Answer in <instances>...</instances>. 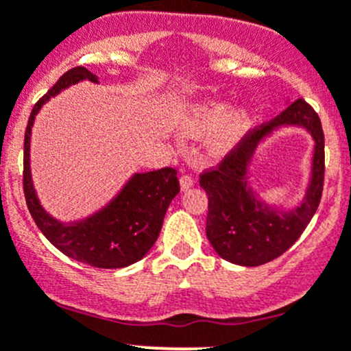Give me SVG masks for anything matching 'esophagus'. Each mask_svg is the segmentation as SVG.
Here are the masks:
<instances>
[{"label": "esophagus", "mask_w": 351, "mask_h": 351, "mask_svg": "<svg viewBox=\"0 0 351 351\" xmlns=\"http://www.w3.org/2000/svg\"><path fill=\"white\" fill-rule=\"evenodd\" d=\"M180 186H182V190H189L193 186V178L190 175H182V178H180Z\"/></svg>", "instance_id": "1"}]
</instances>
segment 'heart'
<instances>
[{"label":"heart","mask_w":351,"mask_h":351,"mask_svg":"<svg viewBox=\"0 0 351 351\" xmlns=\"http://www.w3.org/2000/svg\"><path fill=\"white\" fill-rule=\"evenodd\" d=\"M224 101H207L193 110L189 132L192 135H204L214 132L209 141V151L221 154L233 147L241 135L250 127L252 113L248 106H233L226 110Z\"/></svg>","instance_id":"obj_1"}]
</instances>
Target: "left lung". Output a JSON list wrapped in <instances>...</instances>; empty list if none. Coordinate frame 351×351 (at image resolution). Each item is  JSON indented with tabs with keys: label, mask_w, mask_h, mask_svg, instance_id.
Here are the masks:
<instances>
[{
	"label": "left lung",
	"mask_w": 351,
	"mask_h": 351,
	"mask_svg": "<svg viewBox=\"0 0 351 351\" xmlns=\"http://www.w3.org/2000/svg\"><path fill=\"white\" fill-rule=\"evenodd\" d=\"M281 126H302L315 138L311 182L300 206L278 210L261 201L247 185V166L258 144ZM209 199L206 234L224 261L262 266L274 261L300 238L317 210L324 185V134L317 113L297 99L274 120L248 132L214 169L200 175Z\"/></svg>",
	"instance_id": "8db88e82"
}]
</instances>
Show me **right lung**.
<instances>
[{
  "label": "right lung",
  "instance_id": "obj_1",
  "mask_svg": "<svg viewBox=\"0 0 351 351\" xmlns=\"http://www.w3.org/2000/svg\"><path fill=\"white\" fill-rule=\"evenodd\" d=\"M80 80L97 84V77L87 68L75 66L61 75L34 106L23 141V193L30 216L58 250L87 266L120 269L141 261L156 243L166 210L180 192V183L173 168L135 173L106 207L85 219L61 223L44 210L30 175L32 125L43 104Z\"/></svg>",
  "mask_w": 351,
  "mask_h": 351
}]
</instances>
